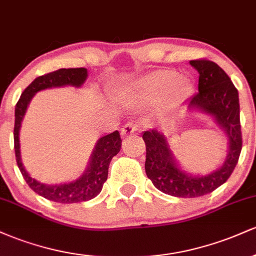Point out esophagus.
I'll return each instance as SVG.
<instances>
[{
	"label": "esophagus",
	"mask_w": 256,
	"mask_h": 256,
	"mask_svg": "<svg viewBox=\"0 0 256 256\" xmlns=\"http://www.w3.org/2000/svg\"><path fill=\"white\" fill-rule=\"evenodd\" d=\"M137 130H138V126L136 122H128V124H125L124 126H122V136H128V134H132Z\"/></svg>",
	"instance_id": "1"
}]
</instances>
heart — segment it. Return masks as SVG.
<instances>
[{
    "label": "heart",
    "instance_id": "obj_1",
    "mask_svg": "<svg viewBox=\"0 0 256 256\" xmlns=\"http://www.w3.org/2000/svg\"><path fill=\"white\" fill-rule=\"evenodd\" d=\"M136 90L137 98H155L171 91L170 102L176 104L189 95L192 85L188 80L180 79V76L177 72L158 71L140 79Z\"/></svg>",
    "mask_w": 256,
    "mask_h": 256
}]
</instances>
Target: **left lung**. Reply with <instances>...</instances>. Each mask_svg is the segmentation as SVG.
Masks as SVG:
<instances>
[{"label": "left lung", "instance_id": "8db88e82", "mask_svg": "<svg viewBox=\"0 0 256 256\" xmlns=\"http://www.w3.org/2000/svg\"><path fill=\"white\" fill-rule=\"evenodd\" d=\"M198 70V92L188 101V110L212 116L228 138V154L216 171L192 176L182 171L170 149L167 138L158 130L143 132L146 143V173L160 192L176 198H198L214 192L228 180L242 150L238 91L230 77L216 62L206 58L190 61Z\"/></svg>", "mask_w": 256, "mask_h": 256}]
</instances>
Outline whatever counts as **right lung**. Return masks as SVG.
<instances>
[{"label": "right lung", "instance_id": "obj_1", "mask_svg": "<svg viewBox=\"0 0 256 256\" xmlns=\"http://www.w3.org/2000/svg\"><path fill=\"white\" fill-rule=\"evenodd\" d=\"M86 68H61L50 72L48 74L37 77L24 90L16 106V122H14V149H16V164L22 172L25 182L28 186L38 195L50 201L58 204H77V202L89 201L96 198L101 192L102 186L108 177V167L113 156L118 154L122 148V138L118 131L112 132L110 134L101 137L98 140L92 155H91L89 166L82 177L70 183L46 185L40 183L36 179L31 178L26 172L20 156L19 130L22 126V120L24 118L26 108L30 104L31 98L38 91L50 89L56 86H72L79 88L86 80Z\"/></svg>", "mask_w": 256, "mask_h": 256}]
</instances>
